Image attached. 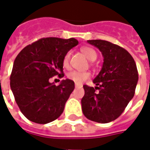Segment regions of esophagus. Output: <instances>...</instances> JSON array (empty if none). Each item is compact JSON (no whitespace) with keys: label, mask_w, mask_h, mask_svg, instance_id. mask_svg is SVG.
Wrapping results in <instances>:
<instances>
[{"label":"esophagus","mask_w":150,"mask_h":150,"mask_svg":"<svg viewBox=\"0 0 150 150\" xmlns=\"http://www.w3.org/2000/svg\"><path fill=\"white\" fill-rule=\"evenodd\" d=\"M82 86L81 85H79V84H75V88H81Z\"/></svg>","instance_id":"obj_1"}]
</instances>
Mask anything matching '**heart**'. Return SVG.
I'll return each mask as SVG.
<instances>
[{"mask_svg": "<svg viewBox=\"0 0 150 150\" xmlns=\"http://www.w3.org/2000/svg\"><path fill=\"white\" fill-rule=\"evenodd\" d=\"M81 51L87 57L88 61L93 62L98 57L97 52L90 47H82L81 49ZM69 59H70V52H68L63 58V65L65 68L69 66ZM67 77L76 84H81L90 77V74L88 72H81V71L74 70L69 72L67 74Z\"/></svg>", "mask_w": 150, "mask_h": 150, "instance_id": "heart-1", "label": "heart"}]
</instances>
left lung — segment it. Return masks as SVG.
I'll return each instance as SVG.
<instances>
[{
    "label": "left lung",
    "instance_id": "8db88e82",
    "mask_svg": "<svg viewBox=\"0 0 150 150\" xmlns=\"http://www.w3.org/2000/svg\"><path fill=\"white\" fill-rule=\"evenodd\" d=\"M87 42L100 50L104 62L93 81L95 88L83 86L81 109L88 120L109 123L121 115L134 96L138 81L136 63L128 51L115 44L103 40Z\"/></svg>",
    "mask_w": 150,
    "mask_h": 150
}]
</instances>
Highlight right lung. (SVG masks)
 Masks as SVG:
<instances>
[{"instance_id": "right-lung-1", "label": "right lung", "mask_w": 150, "mask_h": 150, "mask_svg": "<svg viewBox=\"0 0 150 150\" xmlns=\"http://www.w3.org/2000/svg\"><path fill=\"white\" fill-rule=\"evenodd\" d=\"M75 38H41L25 47L13 62L10 87L24 116L38 124L58 118L74 89V82L62 80L58 86L50 79L63 77V58L77 45Z\"/></svg>"}]
</instances>
